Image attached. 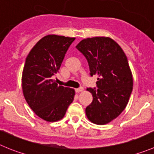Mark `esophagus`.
Instances as JSON below:
<instances>
[{"label":"esophagus","instance_id":"34e87169","mask_svg":"<svg viewBox=\"0 0 154 154\" xmlns=\"http://www.w3.org/2000/svg\"><path fill=\"white\" fill-rule=\"evenodd\" d=\"M83 90H84V88H83V87H79V88L75 89L76 93H80V92H82Z\"/></svg>","mask_w":154,"mask_h":154}]
</instances>
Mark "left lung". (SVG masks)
<instances>
[{
    "label": "left lung",
    "mask_w": 154,
    "mask_h": 154,
    "mask_svg": "<svg viewBox=\"0 0 154 154\" xmlns=\"http://www.w3.org/2000/svg\"><path fill=\"white\" fill-rule=\"evenodd\" d=\"M76 48L86 57L90 75L98 76L97 88L87 89L93 101L86 108V115L95 124H107L122 112L131 94L133 78L127 57L108 37L83 39Z\"/></svg>",
    "instance_id": "obj_1"
}]
</instances>
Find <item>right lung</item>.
<instances>
[{
  "label": "right lung",
  "instance_id": "1",
  "mask_svg": "<svg viewBox=\"0 0 154 154\" xmlns=\"http://www.w3.org/2000/svg\"><path fill=\"white\" fill-rule=\"evenodd\" d=\"M75 38L48 35L40 39L26 58L22 76L24 97L32 111L47 122L62 119L74 100V90L58 86L53 77L59 71Z\"/></svg>",
  "mask_w": 154,
  "mask_h": 154
}]
</instances>
